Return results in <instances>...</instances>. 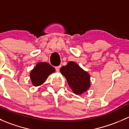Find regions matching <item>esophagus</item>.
Instances as JSON below:
<instances>
[{"label": "esophagus", "instance_id": "esophagus-1", "mask_svg": "<svg viewBox=\"0 0 129 129\" xmlns=\"http://www.w3.org/2000/svg\"><path fill=\"white\" fill-rule=\"evenodd\" d=\"M60 68V66H57V67H55V70H56L57 72H59Z\"/></svg>", "mask_w": 129, "mask_h": 129}]
</instances>
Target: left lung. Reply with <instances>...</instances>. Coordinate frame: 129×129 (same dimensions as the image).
<instances>
[{
  "label": "left lung",
  "mask_w": 129,
  "mask_h": 129,
  "mask_svg": "<svg viewBox=\"0 0 129 129\" xmlns=\"http://www.w3.org/2000/svg\"><path fill=\"white\" fill-rule=\"evenodd\" d=\"M60 71L75 94H82L90 87V77L89 73L75 62H69L66 66L61 67Z\"/></svg>",
  "instance_id": "obj_1"
}]
</instances>
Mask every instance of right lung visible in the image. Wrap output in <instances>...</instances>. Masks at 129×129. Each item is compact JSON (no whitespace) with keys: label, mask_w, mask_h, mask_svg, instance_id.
Instances as JSON below:
<instances>
[{"label":"right lung","mask_w":129,"mask_h":129,"mask_svg":"<svg viewBox=\"0 0 129 129\" xmlns=\"http://www.w3.org/2000/svg\"><path fill=\"white\" fill-rule=\"evenodd\" d=\"M52 66L47 62H39L30 73V77L34 86H39L46 80L50 74L55 72Z\"/></svg>","instance_id":"1"}]
</instances>
